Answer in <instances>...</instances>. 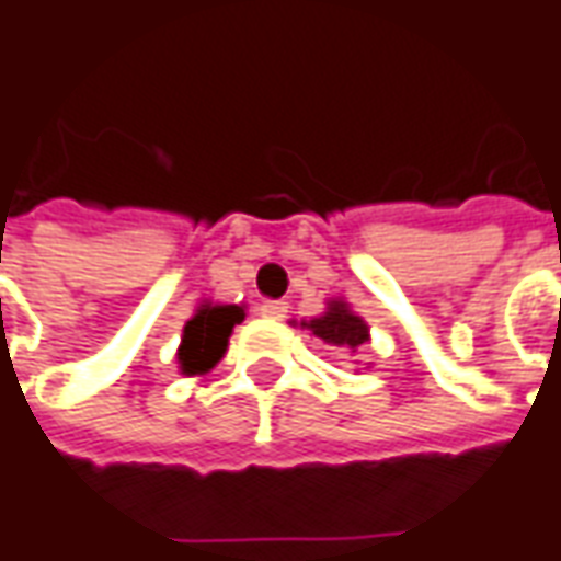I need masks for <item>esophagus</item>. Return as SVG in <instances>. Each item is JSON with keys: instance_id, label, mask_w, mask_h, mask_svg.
Segmentation results:
<instances>
[{"instance_id": "esophagus-1", "label": "esophagus", "mask_w": 561, "mask_h": 561, "mask_svg": "<svg viewBox=\"0 0 561 561\" xmlns=\"http://www.w3.org/2000/svg\"><path fill=\"white\" fill-rule=\"evenodd\" d=\"M287 302H262L259 305V314L262 318H272V320H284L287 318Z\"/></svg>"}]
</instances>
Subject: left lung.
<instances>
[{
  "label": "left lung",
  "instance_id": "left-lung-1",
  "mask_svg": "<svg viewBox=\"0 0 561 561\" xmlns=\"http://www.w3.org/2000/svg\"><path fill=\"white\" fill-rule=\"evenodd\" d=\"M302 330L318 335L327 345L345 347L347 354H357L363 345H369V323L345 299H327V311L320 318L302 320Z\"/></svg>",
  "mask_w": 561,
  "mask_h": 561
}]
</instances>
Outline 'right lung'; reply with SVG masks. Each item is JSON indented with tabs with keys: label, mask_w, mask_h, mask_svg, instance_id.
<instances>
[{
	"label": "right lung",
	"mask_w": 561,
	"mask_h": 561,
	"mask_svg": "<svg viewBox=\"0 0 561 561\" xmlns=\"http://www.w3.org/2000/svg\"><path fill=\"white\" fill-rule=\"evenodd\" d=\"M247 318L243 305H222V302H201L195 314L185 320L183 339L176 347V363L183 376H204L210 373L216 363L222 360L229 335L234 323Z\"/></svg>",
	"instance_id": "add662e5"
}]
</instances>
